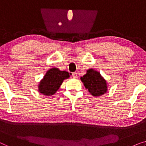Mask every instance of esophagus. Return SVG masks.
I'll return each mask as SVG.
<instances>
[{"instance_id":"34e87169","label":"esophagus","mask_w":146,"mask_h":146,"mask_svg":"<svg viewBox=\"0 0 146 146\" xmlns=\"http://www.w3.org/2000/svg\"><path fill=\"white\" fill-rule=\"evenodd\" d=\"M72 78H77V73H76V72L72 73Z\"/></svg>"}]
</instances>
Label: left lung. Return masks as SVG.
I'll list each match as a JSON object with an SVG mask.
<instances>
[{"label":"left lung","instance_id":"left-lung-1","mask_svg":"<svg viewBox=\"0 0 146 146\" xmlns=\"http://www.w3.org/2000/svg\"><path fill=\"white\" fill-rule=\"evenodd\" d=\"M85 88L94 97L104 95L108 91V83L99 72L92 68L86 70V74L80 78Z\"/></svg>","mask_w":146,"mask_h":146}]
</instances>
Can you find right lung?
I'll return each mask as SVG.
<instances>
[{"instance_id":"obj_1","label":"right lung","mask_w":146,"mask_h":146,"mask_svg":"<svg viewBox=\"0 0 146 146\" xmlns=\"http://www.w3.org/2000/svg\"><path fill=\"white\" fill-rule=\"evenodd\" d=\"M70 78L69 73L66 71H61L58 68L49 69L43 78L38 84V91L45 96L54 95L58 90L63 81Z\"/></svg>"}]
</instances>
